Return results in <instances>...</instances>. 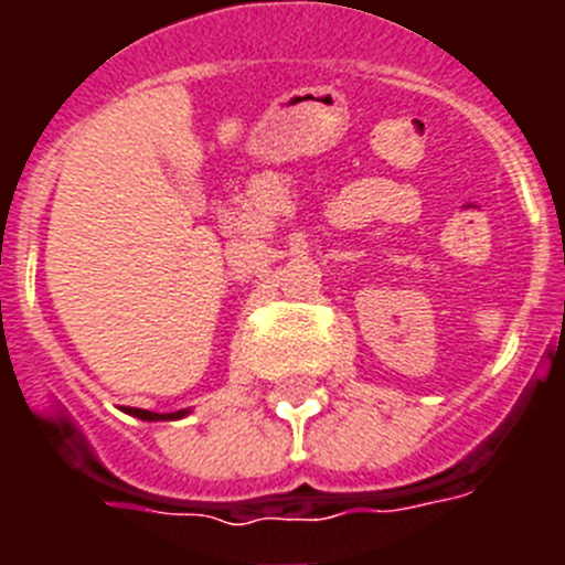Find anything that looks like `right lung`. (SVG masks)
Segmentation results:
<instances>
[{
  "label": "right lung",
  "mask_w": 565,
  "mask_h": 565,
  "mask_svg": "<svg viewBox=\"0 0 565 565\" xmlns=\"http://www.w3.org/2000/svg\"><path fill=\"white\" fill-rule=\"evenodd\" d=\"M129 416L141 418V422H174V418L189 416L192 411H178V413H152V411H138V407H129Z\"/></svg>",
  "instance_id": "1"
}]
</instances>
